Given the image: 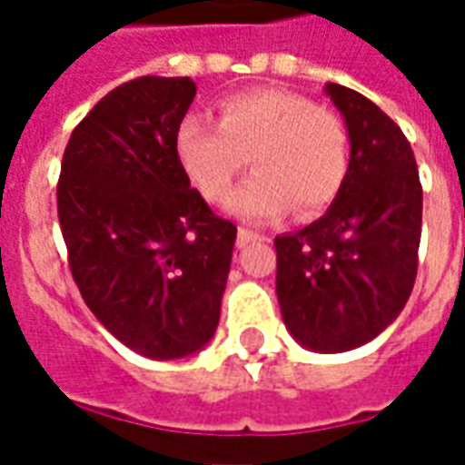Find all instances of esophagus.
I'll use <instances>...</instances> for the list:
<instances>
[{
  "instance_id": "obj_1",
  "label": "esophagus",
  "mask_w": 465,
  "mask_h": 465,
  "mask_svg": "<svg viewBox=\"0 0 465 465\" xmlns=\"http://www.w3.org/2000/svg\"><path fill=\"white\" fill-rule=\"evenodd\" d=\"M262 233L252 232V229H239V242L249 243V242H262Z\"/></svg>"
}]
</instances>
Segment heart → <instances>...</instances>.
<instances>
[{"label":"heart","mask_w":465,"mask_h":465,"mask_svg":"<svg viewBox=\"0 0 465 465\" xmlns=\"http://www.w3.org/2000/svg\"><path fill=\"white\" fill-rule=\"evenodd\" d=\"M173 152L193 186L222 202L252 156L256 172L232 193L226 209L243 222L272 223L292 212H323L349 173V134L339 116L309 96L256 86L223 96L219 122L183 116Z\"/></svg>","instance_id":"b5f03b06"}]
</instances>
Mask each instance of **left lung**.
<instances>
[{
    "mask_svg": "<svg viewBox=\"0 0 465 465\" xmlns=\"http://www.w3.org/2000/svg\"><path fill=\"white\" fill-rule=\"evenodd\" d=\"M323 94L346 124L349 173L322 219L273 239L276 296L303 349L343 353L386 331L409 302L423 192L409 139L379 106L341 84Z\"/></svg>",
    "mask_w": 465,
    "mask_h": 465,
    "instance_id": "8db88e82",
    "label": "left lung"
}]
</instances>
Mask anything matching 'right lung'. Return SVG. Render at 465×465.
Returning <instances> with one entry per match:
<instances>
[{"label": "right lung", "instance_id": "obj_1", "mask_svg": "<svg viewBox=\"0 0 465 465\" xmlns=\"http://www.w3.org/2000/svg\"><path fill=\"white\" fill-rule=\"evenodd\" d=\"M193 96L189 76L116 86L72 132L56 186L82 299L114 339L153 361L212 341L236 242L173 152Z\"/></svg>", "mask_w": 465, "mask_h": 465}]
</instances>
